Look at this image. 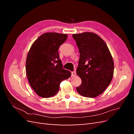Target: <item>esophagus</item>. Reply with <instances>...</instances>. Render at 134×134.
<instances>
[{"mask_svg":"<svg viewBox=\"0 0 134 134\" xmlns=\"http://www.w3.org/2000/svg\"><path fill=\"white\" fill-rule=\"evenodd\" d=\"M76 75V72L75 71H72L71 72V76L73 77Z\"/></svg>","mask_w":134,"mask_h":134,"instance_id":"obj_1","label":"esophagus"}]
</instances>
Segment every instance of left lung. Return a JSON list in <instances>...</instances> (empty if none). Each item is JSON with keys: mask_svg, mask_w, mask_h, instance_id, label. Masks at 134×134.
<instances>
[{"mask_svg": "<svg viewBox=\"0 0 134 134\" xmlns=\"http://www.w3.org/2000/svg\"><path fill=\"white\" fill-rule=\"evenodd\" d=\"M72 36L80 53L76 74L82 84L76 91L81 96L94 98L111 82L114 72L112 55L106 42L96 34L83 32Z\"/></svg>", "mask_w": 134, "mask_h": 134, "instance_id": "1", "label": "left lung"}]
</instances>
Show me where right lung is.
Returning a JSON list of instances; mask_svg holds the SVG:
<instances>
[{"mask_svg": "<svg viewBox=\"0 0 134 134\" xmlns=\"http://www.w3.org/2000/svg\"><path fill=\"white\" fill-rule=\"evenodd\" d=\"M67 38L66 34L47 32L35 40L28 51L26 63L27 79L40 97L54 96L61 82L71 76L70 71L63 69L58 52Z\"/></svg>", "mask_w": 134, "mask_h": 134, "instance_id": "obj_1", "label": "right lung"}]
</instances>
